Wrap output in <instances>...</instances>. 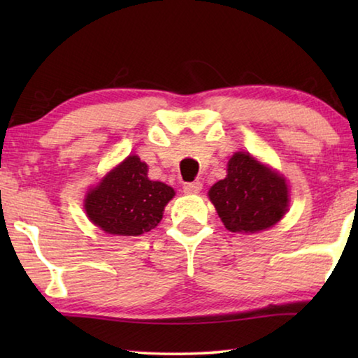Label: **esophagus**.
Returning <instances> with one entry per match:
<instances>
[{
  "instance_id": "esophagus-1",
  "label": "esophagus",
  "mask_w": 358,
  "mask_h": 358,
  "mask_svg": "<svg viewBox=\"0 0 358 358\" xmlns=\"http://www.w3.org/2000/svg\"><path fill=\"white\" fill-rule=\"evenodd\" d=\"M201 189H202L201 181H191V183H185L183 186V191L186 194H197L201 192Z\"/></svg>"
}]
</instances>
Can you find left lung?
<instances>
[{
	"label": "left lung",
	"instance_id": "left-lung-1",
	"mask_svg": "<svg viewBox=\"0 0 358 358\" xmlns=\"http://www.w3.org/2000/svg\"><path fill=\"white\" fill-rule=\"evenodd\" d=\"M208 197L224 226L235 234L273 227L289 207L286 178L245 151L230 157L226 178L210 187Z\"/></svg>",
	"mask_w": 358,
	"mask_h": 358
}]
</instances>
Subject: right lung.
<instances>
[{"label":"right lung","mask_w":358,"mask_h":358,"mask_svg":"<svg viewBox=\"0 0 358 358\" xmlns=\"http://www.w3.org/2000/svg\"><path fill=\"white\" fill-rule=\"evenodd\" d=\"M175 191L148 178V166L129 155L85 196V211L94 226L110 235L137 237L155 229Z\"/></svg>","instance_id":"obj_1"}]
</instances>
